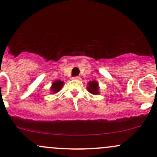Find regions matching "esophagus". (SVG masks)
<instances>
[{"label":"esophagus","instance_id":"obj_1","mask_svg":"<svg viewBox=\"0 0 157 157\" xmlns=\"http://www.w3.org/2000/svg\"><path fill=\"white\" fill-rule=\"evenodd\" d=\"M74 79H75V80H80L81 77H74Z\"/></svg>","mask_w":157,"mask_h":157}]
</instances>
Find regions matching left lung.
<instances>
[{"instance_id": "1", "label": "left lung", "mask_w": 157, "mask_h": 157, "mask_svg": "<svg viewBox=\"0 0 157 157\" xmlns=\"http://www.w3.org/2000/svg\"><path fill=\"white\" fill-rule=\"evenodd\" d=\"M87 90L89 93L92 94L94 95L100 94V86H99L98 82L96 80H92L88 82Z\"/></svg>"}]
</instances>
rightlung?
Wrapping results in <instances>:
<instances>
[{
  "instance_id": "obj_1",
  "label": "right lung",
  "mask_w": 157,
  "mask_h": 157,
  "mask_svg": "<svg viewBox=\"0 0 157 157\" xmlns=\"http://www.w3.org/2000/svg\"><path fill=\"white\" fill-rule=\"evenodd\" d=\"M64 85L63 81H61L60 80H57L54 81L52 83V86L50 87V91L52 93H50L51 94H55L58 93L59 91L62 89L63 86Z\"/></svg>"
}]
</instances>
